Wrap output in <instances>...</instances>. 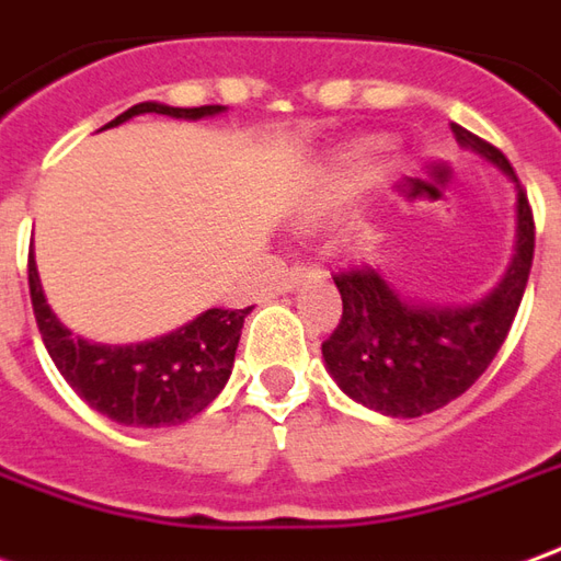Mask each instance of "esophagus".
Instances as JSON below:
<instances>
[{"mask_svg": "<svg viewBox=\"0 0 561 561\" xmlns=\"http://www.w3.org/2000/svg\"><path fill=\"white\" fill-rule=\"evenodd\" d=\"M321 270L316 267V264H297V267H291V273H285V279H282V291H294L300 282L307 279H316Z\"/></svg>", "mask_w": 561, "mask_h": 561, "instance_id": "esophagus-1", "label": "esophagus"}]
</instances>
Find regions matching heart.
<instances>
[{
  "label": "heart",
  "mask_w": 561,
  "mask_h": 561,
  "mask_svg": "<svg viewBox=\"0 0 561 561\" xmlns=\"http://www.w3.org/2000/svg\"><path fill=\"white\" fill-rule=\"evenodd\" d=\"M379 154H382L379 145H362V148L343 154L331 170L321 172L300 206V218L307 225H316V221H328L343 213L348 203L374 182Z\"/></svg>",
  "instance_id": "obj_1"
}]
</instances>
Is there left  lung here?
Returning a JSON list of instances; mask_svg holds the SVG:
<instances>
[{"label":"left lung","instance_id":"left-lung-1","mask_svg":"<svg viewBox=\"0 0 561 561\" xmlns=\"http://www.w3.org/2000/svg\"><path fill=\"white\" fill-rule=\"evenodd\" d=\"M456 142L499 167L516 187V245L507 273L468 307H431L403 297L386 270L336 273L343 319L321 343V358L352 401L382 416L416 419L471 389L499 355L526 294L535 257V218L511 160L495 145L453 124Z\"/></svg>","mask_w":561,"mask_h":561}]
</instances>
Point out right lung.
<instances>
[{
	"label": "right lung",
	"mask_w": 561,
	"mask_h": 561,
	"mask_svg": "<svg viewBox=\"0 0 561 561\" xmlns=\"http://www.w3.org/2000/svg\"><path fill=\"white\" fill-rule=\"evenodd\" d=\"M148 112L199 121V117L221 115L225 105L172 108L163 103H139L115 121H108L103 130ZM30 297H33L38 334L45 340L50 362L57 364L62 379L93 410H100L112 422L136 425V428L182 425L191 416L203 413L230 379L242 321L252 312V307L206 309L170 334L130 346H108L72 334L54 316L42 291L33 254H30Z\"/></svg>",
	"instance_id": "add662e5"
}]
</instances>
